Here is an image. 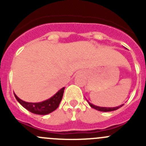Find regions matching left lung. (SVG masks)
Returning <instances> with one entry per match:
<instances>
[{
	"mask_svg": "<svg viewBox=\"0 0 146 146\" xmlns=\"http://www.w3.org/2000/svg\"><path fill=\"white\" fill-rule=\"evenodd\" d=\"M88 103H89L90 106L91 107H92V108L95 109V110H98V111H105V112H107V111H114V110H117L123 105V104H121V105L118 106V107H98V106L94 105V104L90 103L89 102H88Z\"/></svg>",
	"mask_w": 146,
	"mask_h": 146,
	"instance_id": "left-lung-1",
	"label": "left lung"
}]
</instances>
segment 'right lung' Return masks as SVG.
<instances>
[{
  "label": "right lung",
  "instance_id": "obj_1",
  "mask_svg": "<svg viewBox=\"0 0 146 146\" xmlns=\"http://www.w3.org/2000/svg\"><path fill=\"white\" fill-rule=\"evenodd\" d=\"M64 89L65 88H61L54 96L51 97L49 99L46 100L42 102H27L20 100L15 94H14V95L18 102L28 111L36 114L46 115V114L52 112L58 108V105H59L60 102L62 100Z\"/></svg>",
  "mask_w": 146,
  "mask_h": 146
}]
</instances>
